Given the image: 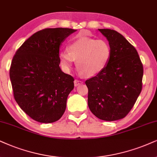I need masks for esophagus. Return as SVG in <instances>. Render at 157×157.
<instances>
[{
	"mask_svg": "<svg viewBox=\"0 0 157 157\" xmlns=\"http://www.w3.org/2000/svg\"><path fill=\"white\" fill-rule=\"evenodd\" d=\"M82 83H83V82H82V81L78 80V79H75V80L74 81V85H75V86H78V85L82 84Z\"/></svg>",
	"mask_w": 157,
	"mask_h": 157,
	"instance_id": "obj_1",
	"label": "esophagus"
}]
</instances>
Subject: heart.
<instances>
[{
	"label": "heart",
	"instance_id": "b5f03b06",
	"mask_svg": "<svg viewBox=\"0 0 157 157\" xmlns=\"http://www.w3.org/2000/svg\"><path fill=\"white\" fill-rule=\"evenodd\" d=\"M111 45L106 40L80 36L71 41L68 49L59 53L62 67L69 71L76 61V67L81 74L92 77L105 68L111 57Z\"/></svg>",
	"mask_w": 157,
	"mask_h": 157
}]
</instances>
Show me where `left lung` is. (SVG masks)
Masks as SVG:
<instances>
[{
  "mask_svg": "<svg viewBox=\"0 0 157 157\" xmlns=\"http://www.w3.org/2000/svg\"><path fill=\"white\" fill-rule=\"evenodd\" d=\"M107 38L112 54L102 72L85 82L88 105L92 113L104 121L124 118L142 90L144 67L135 48L119 33L98 29Z\"/></svg>",
  "mask_w": 157,
  "mask_h": 157,
  "instance_id": "1",
  "label": "left lung"
}]
</instances>
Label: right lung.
Wrapping results in <instances>:
<instances>
[{"label": "right lung", "mask_w": 157, "mask_h": 157, "mask_svg": "<svg viewBox=\"0 0 157 157\" xmlns=\"http://www.w3.org/2000/svg\"><path fill=\"white\" fill-rule=\"evenodd\" d=\"M75 31L63 28L39 30L13 56L9 71L13 97L21 109L35 121L55 122L65 111L74 78L59 67V47Z\"/></svg>", "instance_id": "1"}]
</instances>
